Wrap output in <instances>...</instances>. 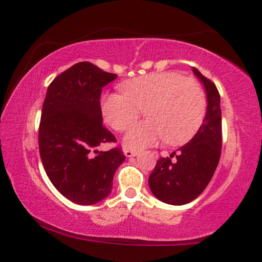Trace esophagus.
Returning <instances> with one entry per match:
<instances>
[{
	"mask_svg": "<svg viewBox=\"0 0 262 262\" xmlns=\"http://www.w3.org/2000/svg\"><path fill=\"white\" fill-rule=\"evenodd\" d=\"M124 155L127 156V158H134V156L138 155V152L133 151V150H130V149H125L124 150Z\"/></svg>",
	"mask_w": 262,
	"mask_h": 262,
	"instance_id": "1",
	"label": "esophagus"
}]
</instances>
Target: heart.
<instances>
[{
	"label": "heart",
	"mask_w": 262,
	"mask_h": 262,
	"mask_svg": "<svg viewBox=\"0 0 262 262\" xmlns=\"http://www.w3.org/2000/svg\"><path fill=\"white\" fill-rule=\"evenodd\" d=\"M122 93L102 97L103 118L117 132H124L144 111L146 121L137 123L124 137V145L143 150L161 140L179 144L202 124L207 111L206 91L193 77L175 71L152 73L125 81Z\"/></svg>",
	"instance_id": "1"
}]
</instances>
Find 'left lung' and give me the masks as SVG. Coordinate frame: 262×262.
I'll list each match as a JSON object with an SVG mask.
<instances>
[{
    "label": "left lung",
    "mask_w": 262,
    "mask_h": 262,
    "mask_svg": "<svg viewBox=\"0 0 262 262\" xmlns=\"http://www.w3.org/2000/svg\"><path fill=\"white\" fill-rule=\"evenodd\" d=\"M193 73L207 93V113L198 132L170 158H160L149 176L152 194L167 204L182 206L196 200L218 166L222 151L221 96L214 83L196 68ZM175 157L173 161L172 158Z\"/></svg>",
    "instance_id": "left-lung-1"
}]
</instances>
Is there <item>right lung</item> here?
<instances>
[{
    "mask_svg": "<svg viewBox=\"0 0 262 262\" xmlns=\"http://www.w3.org/2000/svg\"><path fill=\"white\" fill-rule=\"evenodd\" d=\"M89 61L77 62L56 76L48 87L39 124V152L48 177L71 202L90 206L111 193L113 176L125 160L102 123V89L116 80Z\"/></svg>",
    "mask_w": 262,
    "mask_h": 262,
    "instance_id": "right-lung-1",
    "label": "right lung"
}]
</instances>
